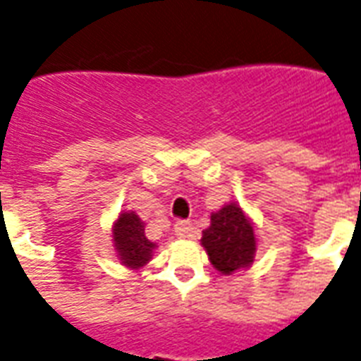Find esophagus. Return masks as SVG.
Segmentation results:
<instances>
[{"instance_id":"obj_1","label":"esophagus","mask_w":361,"mask_h":361,"mask_svg":"<svg viewBox=\"0 0 361 361\" xmlns=\"http://www.w3.org/2000/svg\"><path fill=\"white\" fill-rule=\"evenodd\" d=\"M175 235L180 237V239H186V237H195V228L186 220H178L175 224Z\"/></svg>"}]
</instances>
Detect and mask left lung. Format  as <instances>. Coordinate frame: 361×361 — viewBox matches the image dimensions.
Here are the masks:
<instances>
[{
	"mask_svg": "<svg viewBox=\"0 0 361 361\" xmlns=\"http://www.w3.org/2000/svg\"><path fill=\"white\" fill-rule=\"evenodd\" d=\"M201 245L212 267L222 275L250 267L256 256V230L237 203H228L211 214V226L203 231Z\"/></svg>",
	"mask_w": 361,
	"mask_h": 361,
	"instance_id": "8db88e82",
	"label": "left lung"
}]
</instances>
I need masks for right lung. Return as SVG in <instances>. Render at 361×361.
<instances>
[{"label": "right lung", "instance_id": "add662e5", "mask_svg": "<svg viewBox=\"0 0 361 361\" xmlns=\"http://www.w3.org/2000/svg\"><path fill=\"white\" fill-rule=\"evenodd\" d=\"M113 241L120 264L130 269L149 264L156 248V243L145 235V222L133 211L120 212L113 224Z\"/></svg>", "mask_w": 361, "mask_h": 361}]
</instances>
